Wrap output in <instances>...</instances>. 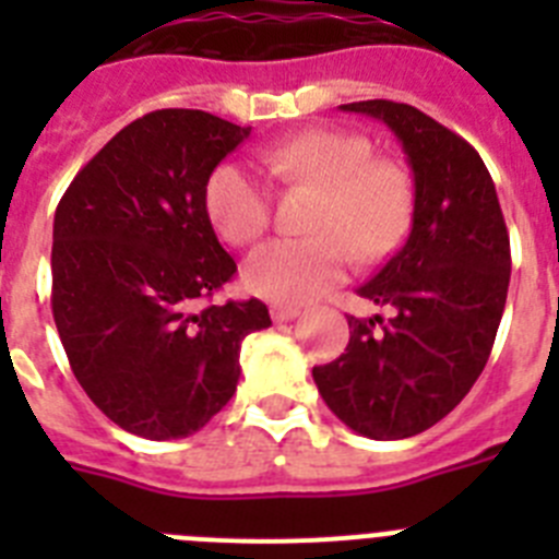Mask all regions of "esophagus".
Wrapping results in <instances>:
<instances>
[{"instance_id":"obj_1","label":"esophagus","mask_w":559,"mask_h":559,"mask_svg":"<svg viewBox=\"0 0 559 559\" xmlns=\"http://www.w3.org/2000/svg\"><path fill=\"white\" fill-rule=\"evenodd\" d=\"M299 313H302L299 305H271V319H274V322H290V319H296Z\"/></svg>"}]
</instances>
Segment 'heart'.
<instances>
[{
    "label": "heart",
    "mask_w": 559,
    "mask_h": 559,
    "mask_svg": "<svg viewBox=\"0 0 559 559\" xmlns=\"http://www.w3.org/2000/svg\"><path fill=\"white\" fill-rule=\"evenodd\" d=\"M372 142L353 131L316 128L260 153L274 179L319 190L302 240H269L249 254L243 283L276 302H305L344 276L349 251L374 263L397 249L412 221V176L400 162L372 159ZM206 212L226 243L249 246L271 224V190L257 173L224 162L206 181Z\"/></svg>",
    "instance_id": "b5f03b06"
}]
</instances>
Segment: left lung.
<instances>
[{
	"label": "left lung",
	"mask_w": 559,
	"mask_h": 559,
	"mask_svg": "<svg viewBox=\"0 0 559 559\" xmlns=\"http://www.w3.org/2000/svg\"><path fill=\"white\" fill-rule=\"evenodd\" d=\"M386 122L414 173L406 243L358 288L392 316H347V349L313 380L330 412L369 439L437 426L490 358L510 288V235L471 142L406 103L341 106Z\"/></svg>",
	"instance_id": "8db88e82"
}]
</instances>
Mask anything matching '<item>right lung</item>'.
Instances as JSON below:
<instances>
[{"mask_svg":"<svg viewBox=\"0 0 559 559\" xmlns=\"http://www.w3.org/2000/svg\"><path fill=\"white\" fill-rule=\"evenodd\" d=\"M251 133L195 108L151 111L100 147L52 226V319L69 367L111 423L181 439L231 400L260 299L204 305L235 276L206 212L212 170Z\"/></svg>","mask_w":559,"mask_h":559,"instance_id":"add662e5","label":"right lung"}]
</instances>
